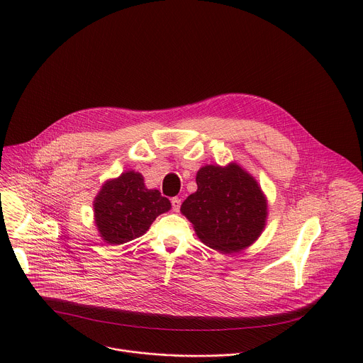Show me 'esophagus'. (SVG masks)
Wrapping results in <instances>:
<instances>
[{
	"mask_svg": "<svg viewBox=\"0 0 363 363\" xmlns=\"http://www.w3.org/2000/svg\"><path fill=\"white\" fill-rule=\"evenodd\" d=\"M171 203H172V208H174V211H179V208H181V198H178V196H175V198H172L171 199Z\"/></svg>",
	"mask_w": 363,
	"mask_h": 363,
	"instance_id": "esophagus-1",
	"label": "esophagus"
}]
</instances>
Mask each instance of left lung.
I'll list each match as a JSON object with an SVG mask.
<instances>
[{"label":"left lung","mask_w":363,"mask_h":363,"mask_svg":"<svg viewBox=\"0 0 363 363\" xmlns=\"http://www.w3.org/2000/svg\"><path fill=\"white\" fill-rule=\"evenodd\" d=\"M198 189L181 205L201 241L221 252H235L262 234L267 203L252 177L233 164L203 167L196 174Z\"/></svg>","instance_id":"left-lung-1"}]
</instances>
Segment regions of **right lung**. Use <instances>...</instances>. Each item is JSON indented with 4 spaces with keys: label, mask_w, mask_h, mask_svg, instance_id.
Segmentation results:
<instances>
[{
    "label": "right lung",
    "mask_w": 363,
    "mask_h": 363,
    "mask_svg": "<svg viewBox=\"0 0 363 363\" xmlns=\"http://www.w3.org/2000/svg\"><path fill=\"white\" fill-rule=\"evenodd\" d=\"M93 205L97 230L111 244L145 234L155 218L171 208L169 199L158 189H147L143 177L133 171L103 185Z\"/></svg>",
    "instance_id": "add662e5"
}]
</instances>
